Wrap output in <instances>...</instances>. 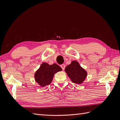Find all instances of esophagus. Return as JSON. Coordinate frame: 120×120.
I'll use <instances>...</instances> for the list:
<instances>
[{
    "instance_id": "esophagus-1",
    "label": "esophagus",
    "mask_w": 120,
    "mask_h": 120,
    "mask_svg": "<svg viewBox=\"0 0 120 120\" xmlns=\"http://www.w3.org/2000/svg\"><path fill=\"white\" fill-rule=\"evenodd\" d=\"M60 67H61V68H62L63 70H64V68H65V64H61V65H60Z\"/></svg>"
}]
</instances>
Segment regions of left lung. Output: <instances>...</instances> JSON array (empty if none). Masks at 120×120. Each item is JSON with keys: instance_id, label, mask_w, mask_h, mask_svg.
<instances>
[{"instance_id": "left-lung-1", "label": "left lung", "mask_w": 120, "mask_h": 120, "mask_svg": "<svg viewBox=\"0 0 120 120\" xmlns=\"http://www.w3.org/2000/svg\"><path fill=\"white\" fill-rule=\"evenodd\" d=\"M65 72L72 82L77 84H81L87 77V72L77 61L73 60L70 64L65 68Z\"/></svg>"}]
</instances>
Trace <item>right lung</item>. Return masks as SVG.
I'll use <instances>...</instances> for the list:
<instances>
[{
  "mask_svg": "<svg viewBox=\"0 0 120 120\" xmlns=\"http://www.w3.org/2000/svg\"><path fill=\"white\" fill-rule=\"evenodd\" d=\"M61 71L62 68L56 64L49 65L48 63H43L35 72V81L41 87H44L49 85L54 74Z\"/></svg>",
  "mask_w": 120,
  "mask_h": 120,
  "instance_id": "add662e5",
  "label": "right lung"
}]
</instances>
